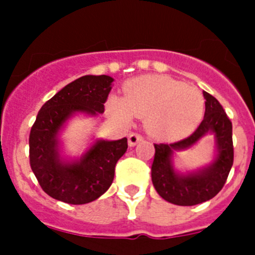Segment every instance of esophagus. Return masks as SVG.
<instances>
[{
    "instance_id": "obj_1",
    "label": "esophagus",
    "mask_w": 255,
    "mask_h": 255,
    "mask_svg": "<svg viewBox=\"0 0 255 255\" xmlns=\"http://www.w3.org/2000/svg\"><path fill=\"white\" fill-rule=\"evenodd\" d=\"M141 140H143V136H141L140 134H138V132H130L129 134V145L130 147H134V145H136V144Z\"/></svg>"
}]
</instances>
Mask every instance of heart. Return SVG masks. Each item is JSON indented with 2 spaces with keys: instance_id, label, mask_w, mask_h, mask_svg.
<instances>
[{
  "instance_id": "obj_1",
  "label": "heart",
  "mask_w": 255,
  "mask_h": 255,
  "mask_svg": "<svg viewBox=\"0 0 255 255\" xmlns=\"http://www.w3.org/2000/svg\"><path fill=\"white\" fill-rule=\"evenodd\" d=\"M108 110L116 119L129 123L132 115L145 117L148 131L159 139L186 135L204 112V98L195 87L170 76L136 78L124 87V97H111Z\"/></svg>"
}]
</instances>
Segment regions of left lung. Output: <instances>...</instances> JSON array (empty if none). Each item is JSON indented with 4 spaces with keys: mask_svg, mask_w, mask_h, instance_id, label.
Wrapping results in <instances>:
<instances>
[{
    "mask_svg": "<svg viewBox=\"0 0 255 255\" xmlns=\"http://www.w3.org/2000/svg\"><path fill=\"white\" fill-rule=\"evenodd\" d=\"M206 114L203 121L190 136L172 144H154L152 182L164 200L177 206H195L212 199L224 188L234 163L233 124L215 97L203 92ZM208 132L215 134L218 157L208 168L189 175H180L173 170L172 153L186 149Z\"/></svg>",
    "mask_w": 255,
    "mask_h": 255,
    "instance_id": "obj_1",
    "label": "left lung"
}]
</instances>
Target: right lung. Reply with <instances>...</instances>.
<instances>
[{
    "label": "right lung",
    "instance_id": "add662e5",
    "mask_svg": "<svg viewBox=\"0 0 255 255\" xmlns=\"http://www.w3.org/2000/svg\"><path fill=\"white\" fill-rule=\"evenodd\" d=\"M112 82L107 75L82 76L57 92L38 112L29 135V162L49 197L69 204H85L111 186L117 161L128 149V139L97 140L80 161L64 163L56 136L75 112L103 114Z\"/></svg>",
    "mask_w": 255,
    "mask_h": 255
}]
</instances>
